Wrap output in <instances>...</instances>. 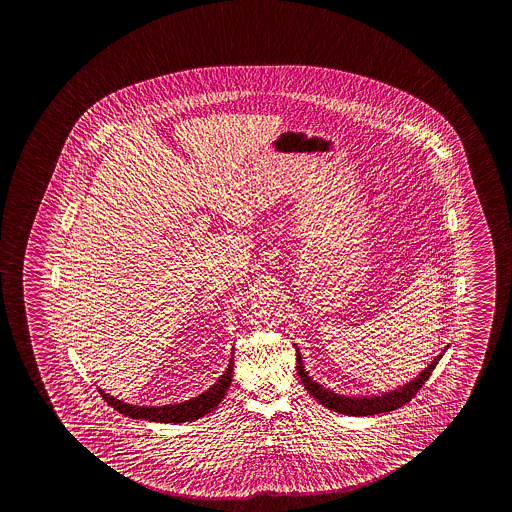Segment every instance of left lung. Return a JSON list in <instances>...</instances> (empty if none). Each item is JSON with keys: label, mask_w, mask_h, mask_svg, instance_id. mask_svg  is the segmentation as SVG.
<instances>
[{"label": "left lung", "mask_w": 512, "mask_h": 512, "mask_svg": "<svg viewBox=\"0 0 512 512\" xmlns=\"http://www.w3.org/2000/svg\"><path fill=\"white\" fill-rule=\"evenodd\" d=\"M443 353L437 355L432 364L428 368L423 369L419 373V377L411 380L409 384H405V386L396 389V391H391V393H384L382 396H369V398H364V396L362 398H357V396H341V394L328 391L318 382H314L309 377V373L303 369L302 357H300L298 348H296V362H298L296 371H298V377L302 380L305 389L321 405H325L327 409H330V411L348 414V416H375V414H382V412L396 411V409L403 407L405 403L411 402L419 389L427 382L428 377L432 375V371L436 369L437 362L443 357Z\"/></svg>", "instance_id": "obj_1"}]
</instances>
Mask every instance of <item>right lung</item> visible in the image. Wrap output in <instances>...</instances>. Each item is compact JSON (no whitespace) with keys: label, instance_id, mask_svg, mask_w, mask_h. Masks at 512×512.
I'll return each instance as SVG.
<instances>
[{"label":"right lung","instance_id":"obj_1","mask_svg":"<svg viewBox=\"0 0 512 512\" xmlns=\"http://www.w3.org/2000/svg\"><path fill=\"white\" fill-rule=\"evenodd\" d=\"M232 369H234V362L230 361L227 371L219 377L214 386L207 389L200 396H196L193 400L175 403V405L139 407V405H130V403L116 400L114 396L103 393L101 389L100 394L103 396V400L109 403L110 407H114L116 411L125 414L128 418L148 419V421H157V423H185V421L202 418V416L209 414L210 411H214L218 407L219 402L223 400V396L227 394L228 387L232 384V373H234Z\"/></svg>","mask_w":512,"mask_h":512}]
</instances>
